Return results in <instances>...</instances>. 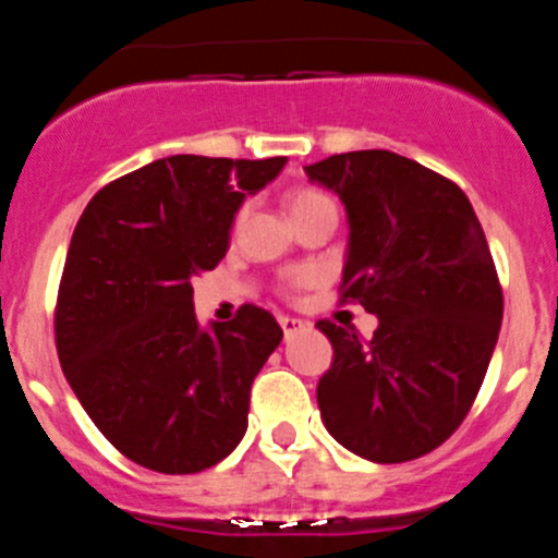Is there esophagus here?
<instances>
[{"label": "esophagus", "mask_w": 558, "mask_h": 558, "mask_svg": "<svg viewBox=\"0 0 558 558\" xmlns=\"http://www.w3.org/2000/svg\"><path fill=\"white\" fill-rule=\"evenodd\" d=\"M279 324H282L284 335H293L304 327L302 318H293V315H279Z\"/></svg>", "instance_id": "1"}]
</instances>
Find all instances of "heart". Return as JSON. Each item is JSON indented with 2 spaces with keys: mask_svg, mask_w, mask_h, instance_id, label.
Returning <instances> with one entry per match:
<instances>
[{
  "mask_svg": "<svg viewBox=\"0 0 558 558\" xmlns=\"http://www.w3.org/2000/svg\"><path fill=\"white\" fill-rule=\"evenodd\" d=\"M288 209H290V215H293L295 223H302V220H307V218H315V215H335V218H338V204L329 198L327 192L315 190V186H299V190L290 192ZM240 218H243V211L236 215V220ZM307 284H310V270L295 268V270H288V274L282 276V284H279V288H282L284 295H295V293H302Z\"/></svg>",
  "mask_w": 558,
  "mask_h": 558,
  "instance_id": "b5f03b06",
  "label": "heart"
}]
</instances>
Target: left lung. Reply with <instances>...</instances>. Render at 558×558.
<instances>
[{"instance_id":"8db88e82","label":"left lung","mask_w":558,"mask_h":558,"mask_svg":"<svg viewBox=\"0 0 558 558\" xmlns=\"http://www.w3.org/2000/svg\"><path fill=\"white\" fill-rule=\"evenodd\" d=\"M347 204L340 304L379 318L372 338L322 322L335 349L318 379L324 425L354 456L402 463L441 447L470 413L502 322V288L470 198L391 150L307 167Z\"/></svg>"}]
</instances>
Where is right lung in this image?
<instances>
[{
	"label": "right lung",
	"instance_id": "add662e5",
	"mask_svg": "<svg viewBox=\"0 0 558 558\" xmlns=\"http://www.w3.org/2000/svg\"><path fill=\"white\" fill-rule=\"evenodd\" d=\"M284 161L167 156L102 186L77 220L58 360L97 430L145 470L204 472L245 436L251 386L282 327L243 304L204 332L192 276L218 268L234 211Z\"/></svg>",
	"mask_w": 558,
	"mask_h": 558
}]
</instances>
